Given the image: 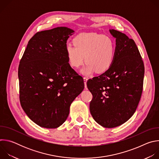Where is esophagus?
<instances>
[{"label":"esophagus","mask_w":159,"mask_h":159,"mask_svg":"<svg viewBox=\"0 0 159 159\" xmlns=\"http://www.w3.org/2000/svg\"><path fill=\"white\" fill-rule=\"evenodd\" d=\"M88 79L87 77H84V84H85V88L87 89V81Z\"/></svg>","instance_id":"obj_1"}]
</instances>
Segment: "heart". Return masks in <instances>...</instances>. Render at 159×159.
Segmentation results:
<instances>
[{
    "label": "heart",
    "mask_w": 159,
    "mask_h": 159,
    "mask_svg": "<svg viewBox=\"0 0 159 159\" xmlns=\"http://www.w3.org/2000/svg\"><path fill=\"white\" fill-rule=\"evenodd\" d=\"M74 46L68 44L66 54L71 66L78 69L85 61L82 70L89 75L96 70L103 73L109 69L115 58L116 45L113 39L102 34L89 33H81L73 39Z\"/></svg>",
    "instance_id": "obj_1"
}]
</instances>
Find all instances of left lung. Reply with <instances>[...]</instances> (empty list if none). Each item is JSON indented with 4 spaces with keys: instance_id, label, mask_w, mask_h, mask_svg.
Listing matches in <instances>:
<instances>
[{
    "instance_id": "obj_1",
    "label": "left lung",
    "mask_w": 159,
    "mask_h": 159,
    "mask_svg": "<svg viewBox=\"0 0 159 159\" xmlns=\"http://www.w3.org/2000/svg\"><path fill=\"white\" fill-rule=\"evenodd\" d=\"M116 38L115 58L109 69L89 79L87 86L93 94L90 112L103 127H117L134 113L141 98L144 64L134 41L125 34L109 30Z\"/></svg>"
}]
</instances>
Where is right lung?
Returning a JSON list of instances; mask_svg holds the SVG:
<instances>
[{"label":"right lung","mask_w":159,"mask_h":159,"mask_svg":"<svg viewBox=\"0 0 159 159\" xmlns=\"http://www.w3.org/2000/svg\"><path fill=\"white\" fill-rule=\"evenodd\" d=\"M74 30L58 27L36 33L29 41L18 69L22 108L36 124L61 126L84 88L82 77L68 63L66 41Z\"/></svg>","instance_id":"obj_1"}]
</instances>
